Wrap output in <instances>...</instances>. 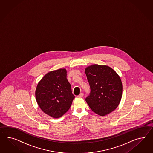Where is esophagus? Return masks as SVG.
Returning <instances> with one entry per match:
<instances>
[{"mask_svg": "<svg viewBox=\"0 0 153 153\" xmlns=\"http://www.w3.org/2000/svg\"><path fill=\"white\" fill-rule=\"evenodd\" d=\"M83 95H84V94L82 93H80V94H79V95H78L77 97H78V98H82V97H83Z\"/></svg>", "mask_w": 153, "mask_h": 153, "instance_id": "obj_1", "label": "esophagus"}]
</instances>
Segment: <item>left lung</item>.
<instances>
[{"mask_svg":"<svg viewBox=\"0 0 153 153\" xmlns=\"http://www.w3.org/2000/svg\"><path fill=\"white\" fill-rule=\"evenodd\" d=\"M90 85V95L85 99L95 113L105 116L118 107L122 97L123 85L119 75L105 65L93 64L85 69Z\"/></svg>","mask_w":153,"mask_h":153,"instance_id":"left-lung-1","label":"left lung"}]
</instances>
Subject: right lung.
<instances>
[{
  "label": "right lung",
  "mask_w": 153,
  "mask_h": 153,
  "mask_svg": "<svg viewBox=\"0 0 153 153\" xmlns=\"http://www.w3.org/2000/svg\"><path fill=\"white\" fill-rule=\"evenodd\" d=\"M74 98L65 68L48 73L35 90V98L40 108L52 118L62 117L71 108Z\"/></svg>",
  "instance_id": "1"
}]
</instances>
